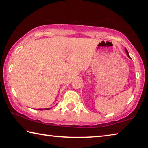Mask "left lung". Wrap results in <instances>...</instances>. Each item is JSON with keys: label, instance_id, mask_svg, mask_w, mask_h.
I'll return each instance as SVG.
<instances>
[{"label": "left lung", "instance_id": "left-lung-1", "mask_svg": "<svg viewBox=\"0 0 148 148\" xmlns=\"http://www.w3.org/2000/svg\"><path fill=\"white\" fill-rule=\"evenodd\" d=\"M125 51H126V53H127V56H128L129 58H131V57H130V56H129V52H128V51H127V49L125 48Z\"/></svg>", "mask_w": 148, "mask_h": 148}]
</instances>
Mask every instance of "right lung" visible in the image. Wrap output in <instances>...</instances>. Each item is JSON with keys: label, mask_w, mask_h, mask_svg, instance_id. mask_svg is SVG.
<instances>
[{"label": "right lung", "mask_w": 148, "mask_h": 148, "mask_svg": "<svg viewBox=\"0 0 148 148\" xmlns=\"http://www.w3.org/2000/svg\"><path fill=\"white\" fill-rule=\"evenodd\" d=\"M51 108H44V110H49V109H51ZM44 109H42V108H40V109H37V110H43Z\"/></svg>", "instance_id": "1"}]
</instances>
